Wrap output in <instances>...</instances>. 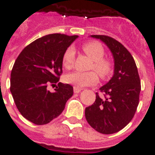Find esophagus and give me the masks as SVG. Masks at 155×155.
I'll return each mask as SVG.
<instances>
[{
    "label": "esophagus",
    "instance_id": "1",
    "mask_svg": "<svg viewBox=\"0 0 155 155\" xmlns=\"http://www.w3.org/2000/svg\"><path fill=\"white\" fill-rule=\"evenodd\" d=\"M81 91H82V89H81V88L74 87V93H80Z\"/></svg>",
    "mask_w": 155,
    "mask_h": 155
}]
</instances>
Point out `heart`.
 <instances>
[{
  "mask_svg": "<svg viewBox=\"0 0 155 155\" xmlns=\"http://www.w3.org/2000/svg\"><path fill=\"white\" fill-rule=\"evenodd\" d=\"M82 50L88 57L93 61L91 69H94L102 79L108 78L113 71V64L110 60L104 56V49L102 45L96 41H90L83 45ZM74 60V51L73 48H68L62 56V64L65 69H71L73 66ZM64 81L74 85V87H84L96 83L98 81L97 74L94 71L79 72L74 71L66 74Z\"/></svg>",
  "mask_w": 155,
  "mask_h": 155,
  "instance_id": "obj_1",
  "label": "heart"
}]
</instances>
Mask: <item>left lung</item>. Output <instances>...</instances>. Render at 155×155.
Masks as SVG:
<instances>
[{
	"instance_id": "8db88e82",
	"label": "left lung",
	"mask_w": 155,
	"mask_h": 155,
	"mask_svg": "<svg viewBox=\"0 0 155 155\" xmlns=\"http://www.w3.org/2000/svg\"><path fill=\"white\" fill-rule=\"evenodd\" d=\"M101 39L113 54L114 73L107 84L96 93L94 104L85 108V119L99 133L110 134L126 126L133 119L140 101V75L135 61L120 42L110 36L93 35Z\"/></svg>"
}]
</instances>
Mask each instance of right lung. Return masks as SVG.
<instances>
[{
  "instance_id": "add662e5",
  "label": "right lung",
  "mask_w": 155,
  "mask_h": 155,
  "mask_svg": "<svg viewBox=\"0 0 155 155\" xmlns=\"http://www.w3.org/2000/svg\"><path fill=\"white\" fill-rule=\"evenodd\" d=\"M78 35L50 34L25 46L16 58L11 74V92L19 112L37 125L50 123L64 110L73 87L58 82L62 56ZM58 86L53 93L47 86Z\"/></svg>"
}]
</instances>
